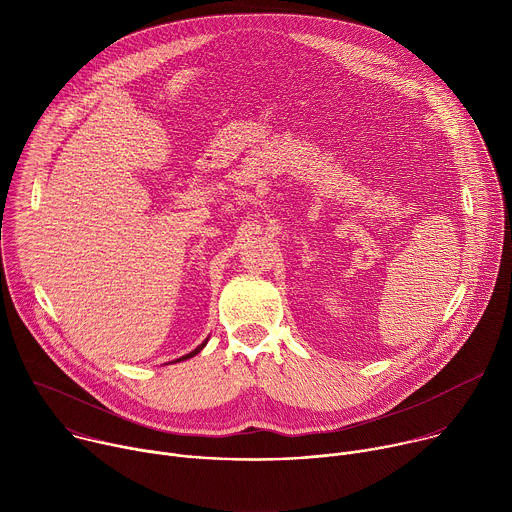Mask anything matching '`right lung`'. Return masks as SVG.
Wrapping results in <instances>:
<instances>
[{
	"label": "right lung",
	"mask_w": 512,
	"mask_h": 512,
	"mask_svg": "<svg viewBox=\"0 0 512 512\" xmlns=\"http://www.w3.org/2000/svg\"><path fill=\"white\" fill-rule=\"evenodd\" d=\"M206 342H208V338L202 342V344H198L192 352H188V354H184V356H180V358H176V360H172V362H182V360H188V358H192V356H196L204 346H206Z\"/></svg>",
	"instance_id": "add662e5"
}]
</instances>
